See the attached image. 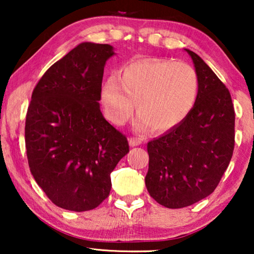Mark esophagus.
I'll use <instances>...</instances> for the list:
<instances>
[{
    "label": "esophagus",
    "instance_id": "esophagus-1",
    "mask_svg": "<svg viewBox=\"0 0 254 254\" xmlns=\"http://www.w3.org/2000/svg\"><path fill=\"white\" fill-rule=\"evenodd\" d=\"M142 143L141 138L137 137H130L129 138V145L130 147H136V145H140Z\"/></svg>",
    "mask_w": 254,
    "mask_h": 254
}]
</instances>
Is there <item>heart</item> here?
Listing matches in <instances>:
<instances>
[{
  "instance_id": "1",
  "label": "heart",
  "mask_w": 254,
  "mask_h": 254,
  "mask_svg": "<svg viewBox=\"0 0 254 254\" xmlns=\"http://www.w3.org/2000/svg\"><path fill=\"white\" fill-rule=\"evenodd\" d=\"M199 95V76L185 62L138 60L121 69L120 77L110 76L103 83L100 99L111 123L121 126L134 112L138 127L166 131L190 113Z\"/></svg>"
}]
</instances>
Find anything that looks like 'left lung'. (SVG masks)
<instances>
[{"instance_id":"obj_1","label":"left lung","mask_w":254,"mask_h":254,"mask_svg":"<svg viewBox=\"0 0 254 254\" xmlns=\"http://www.w3.org/2000/svg\"><path fill=\"white\" fill-rule=\"evenodd\" d=\"M199 95L179 125L148 143L145 186L166 208H183L214 192L231 161L235 147V110L229 90L194 52Z\"/></svg>"}]
</instances>
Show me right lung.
Segmentation results:
<instances>
[{"instance_id":"1","label":"right lung","mask_w":254,"mask_h":254,"mask_svg":"<svg viewBox=\"0 0 254 254\" xmlns=\"http://www.w3.org/2000/svg\"><path fill=\"white\" fill-rule=\"evenodd\" d=\"M107 44L81 43L48 68L34 88L25 121L29 166L58 207L95 209L109 196L111 172L128 141L100 112Z\"/></svg>"}]
</instances>
